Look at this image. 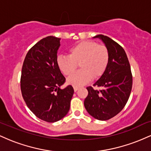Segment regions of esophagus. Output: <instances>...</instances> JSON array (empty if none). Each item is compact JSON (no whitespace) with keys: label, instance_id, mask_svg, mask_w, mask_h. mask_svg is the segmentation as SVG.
I'll return each mask as SVG.
<instances>
[{"label":"esophagus","instance_id":"esophagus-1","mask_svg":"<svg viewBox=\"0 0 151 151\" xmlns=\"http://www.w3.org/2000/svg\"><path fill=\"white\" fill-rule=\"evenodd\" d=\"M78 89H79V87H77V86H74V91H77Z\"/></svg>","mask_w":151,"mask_h":151}]
</instances>
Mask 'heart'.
Here are the masks:
<instances>
[{
	"mask_svg": "<svg viewBox=\"0 0 151 151\" xmlns=\"http://www.w3.org/2000/svg\"><path fill=\"white\" fill-rule=\"evenodd\" d=\"M110 55L104 45L92 40L77 43L69 50V56L60 55L57 58V65L66 76L75 71L79 64L81 70L67 79V83L75 86L87 84L92 79L101 77L108 67Z\"/></svg>",
	"mask_w": 151,
	"mask_h": 151,
	"instance_id": "1",
	"label": "heart"
}]
</instances>
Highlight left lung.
I'll list each match as a JSON object with an SVG mask.
<instances>
[{
  "label": "left lung",
  "instance_id": "1",
  "mask_svg": "<svg viewBox=\"0 0 151 151\" xmlns=\"http://www.w3.org/2000/svg\"><path fill=\"white\" fill-rule=\"evenodd\" d=\"M109 49L110 60L104 74L93 84L99 90L88 86L84 106L91 116L100 121L111 119L124 108L131 92L133 77L124 48L107 36L98 35Z\"/></svg>",
  "mask_w": 151,
  "mask_h": 151
}]
</instances>
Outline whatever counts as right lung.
Wrapping results in <instances>:
<instances>
[{"instance_id":"obj_1","label":"right lung","mask_w":151,"mask_h":151,"mask_svg":"<svg viewBox=\"0 0 151 151\" xmlns=\"http://www.w3.org/2000/svg\"><path fill=\"white\" fill-rule=\"evenodd\" d=\"M60 38L48 36L27 52L22 67L20 89L26 105L41 120L60 121L68 113L74 93L57 65Z\"/></svg>"}]
</instances>
